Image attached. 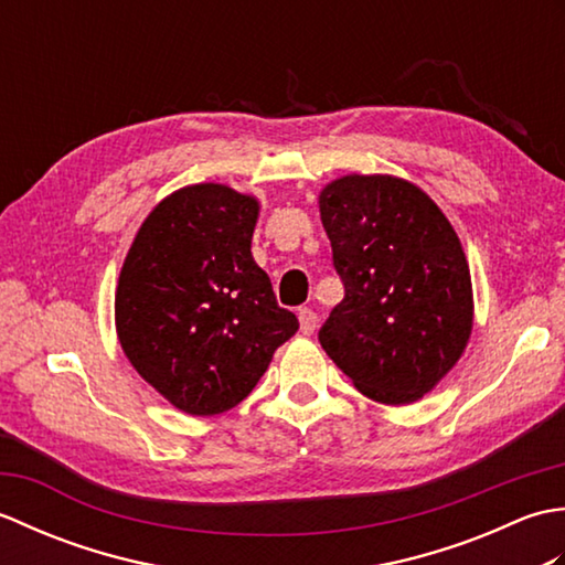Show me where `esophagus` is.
I'll use <instances>...</instances> for the list:
<instances>
[{
  "label": "esophagus",
  "instance_id": "obj_1",
  "mask_svg": "<svg viewBox=\"0 0 565 565\" xmlns=\"http://www.w3.org/2000/svg\"><path fill=\"white\" fill-rule=\"evenodd\" d=\"M298 322H301V332L303 334H313L318 328V316L310 308L298 310Z\"/></svg>",
  "mask_w": 565,
  "mask_h": 565
}]
</instances>
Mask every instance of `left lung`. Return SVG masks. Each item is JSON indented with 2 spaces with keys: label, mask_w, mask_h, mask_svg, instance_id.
<instances>
[{
  "label": "left lung",
  "mask_w": 565,
  "mask_h": 565,
  "mask_svg": "<svg viewBox=\"0 0 565 565\" xmlns=\"http://www.w3.org/2000/svg\"><path fill=\"white\" fill-rule=\"evenodd\" d=\"M344 298L318 340L366 398L407 405L459 362L473 328L471 271L447 215L391 174H347L320 191Z\"/></svg>",
  "instance_id": "left-lung-1"
}]
</instances>
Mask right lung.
Wrapping results in <instances>:
<instances>
[{"instance_id":"obj_1","label":"right lung","mask_w":565,"mask_h":565,"mask_svg":"<svg viewBox=\"0 0 565 565\" xmlns=\"http://www.w3.org/2000/svg\"><path fill=\"white\" fill-rule=\"evenodd\" d=\"M259 201L191 184L142 221L118 276L116 332L138 374L186 415L245 401L298 320L252 257Z\"/></svg>"}]
</instances>
